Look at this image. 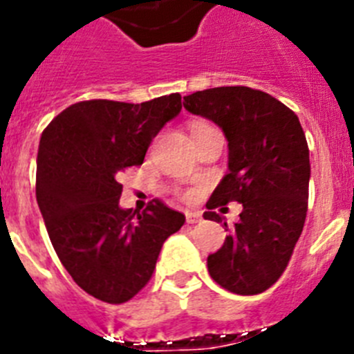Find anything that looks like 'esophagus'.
Returning a JSON list of instances; mask_svg holds the SVG:
<instances>
[{"mask_svg": "<svg viewBox=\"0 0 354 354\" xmlns=\"http://www.w3.org/2000/svg\"><path fill=\"white\" fill-rule=\"evenodd\" d=\"M201 219V216L198 212H187V223L189 225H194V223H198Z\"/></svg>", "mask_w": 354, "mask_h": 354, "instance_id": "obj_1", "label": "esophagus"}]
</instances>
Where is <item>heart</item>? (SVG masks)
<instances>
[{"mask_svg":"<svg viewBox=\"0 0 354 354\" xmlns=\"http://www.w3.org/2000/svg\"><path fill=\"white\" fill-rule=\"evenodd\" d=\"M207 124H203V122H196V124H192L191 131H196V129H200V127H205ZM183 198H191V194H182Z\"/></svg>","mask_w":354,"mask_h":354,"instance_id":"b5f03b06","label":"heart"}]
</instances>
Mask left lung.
Returning a JSON list of instances; mask_svg holds the SVG:
<instances>
[{
  "instance_id": "8db88e82",
  "label": "left lung",
  "mask_w": 354,
  "mask_h": 354,
  "mask_svg": "<svg viewBox=\"0 0 354 354\" xmlns=\"http://www.w3.org/2000/svg\"><path fill=\"white\" fill-rule=\"evenodd\" d=\"M183 100L187 111L216 122L228 140V174L203 218L221 223L214 210L243 203L239 223L207 259L210 277L237 295L266 292L292 259L308 212L310 149L301 122L275 97L246 86L210 88Z\"/></svg>"
}]
</instances>
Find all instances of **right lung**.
<instances>
[{
	"label": "right lung",
	"mask_w": 354,
	"mask_h": 354,
	"mask_svg": "<svg viewBox=\"0 0 354 354\" xmlns=\"http://www.w3.org/2000/svg\"><path fill=\"white\" fill-rule=\"evenodd\" d=\"M180 109V93L140 104L82 100L41 135L35 198L50 241L77 286L99 301L133 299L153 277L163 241L185 223L162 200L142 212L118 207L120 172L142 165Z\"/></svg>",
	"instance_id": "add662e5"
}]
</instances>
